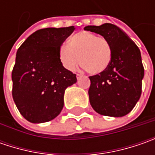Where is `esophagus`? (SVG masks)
Returning <instances> with one entry per match:
<instances>
[{"mask_svg":"<svg viewBox=\"0 0 155 155\" xmlns=\"http://www.w3.org/2000/svg\"><path fill=\"white\" fill-rule=\"evenodd\" d=\"M81 77H82V75H81V74H77V78H78V79L80 78Z\"/></svg>","mask_w":155,"mask_h":155,"instance_id":"34e87169","label":"esophagus"}]
</instances>
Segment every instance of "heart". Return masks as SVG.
I'll use <instances>...</instances> for the list:
<instances>
[{"instance_id": "obj_1", "label": "heart", "mask_w": 155, "mask_h": 155, "mask_svg": "<svg viewBox=\"0 0 155 155\" xmlns=\"http://www.w3.org/2000/svg\"><path fill=\"white\" fill-rule=\"evenodd\" d=\"M112 45L107 39L91 32L83 31L69 39L68 45L58 48V58L68 71L80 64L90 74L98 75L109 68L112 60Z\"/></svg>"}]
</instances>
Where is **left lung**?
Returning <instances> with one entry per match:
<instances>
[{"label":"left lung","instance_id":"left-lung-1","mask_svg":"<svg viewBox=\"0 0 155 155\" xmlns=\"http://www.w3.org/2000/svg\"><path fill=\"white\" fill-rule=\"evenodd\" d=\"M84 30L98 33L112 45V60L104 72L90 77V103L100 115L126 116L141 94L144 68L140 49L121 28L110 23L87 26Z\"/></svg>","mask_w":155,"mask_h":155}]
</instances>
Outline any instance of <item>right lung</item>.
<instances>
[{
  "label": "right lung",
  "instance_id": "add662e5",
  "mask_svg": "<svg viewBox=\"0 0 155 155\" xmlns=\"http://www.w3.org/2000/svg\"><path fill=\"white\" fill-rule=\"evenodd\" d=\"M75 27L40 29L27 38L16 53L12 71V95L17 109L28 122L54 119L64 107L66 88L77 82L76 74L64 68L58 48Z\"/></svg>",
  "mask_w": 155,
  "mask_h": 155
}]
</instances>
